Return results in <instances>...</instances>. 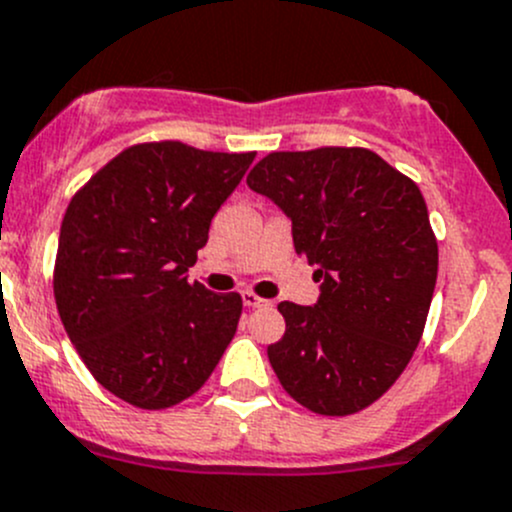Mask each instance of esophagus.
<instances>
[{
	"instance_id": "34e87169",
	"label": "esophagus",
	"mask_w": 512,
	"mask_h": 512,
	"mask_svg": "<svg viewBox=\"0 0 512 512\" xmlns=\"http://www.w3.org/2000/svg\"><path fill=\"white\" fill-rule=\"evenodd\" d=\"M242 302H245V307H270V299L260 297V294L250 292V289L242 292Z\"/></svg>"
}]
</instances>
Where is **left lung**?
<instances>
[{"label":"left lung","mask_w":512,"mask_h":512,"mask_svg":"<svg viewBox=\"0 0 512 512\" xmlns=\"http://www.w3.org/2000/svg\"><path fill=\"white\" fill-rule=\"evenodd\" d=\"M247 185L292 220L297 255L322 282L314 307L280 302L285 337L267 347L304 409L349 416L386 394L414 356L438 275L426 200L369 148L270 153Z\"/></svg>","instance_id":"8db88e82"}]
</instances>
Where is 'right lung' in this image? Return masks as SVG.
<instances>
[{"label": "right lung", "mask_w": 512, "mask_h": 512, "mask_svg": "<svg viewBox=\"0 0 512 512\" xmlns=\"http://www.w3.org/2000/svg\"><path fill=\"white\" fill-rule=\"evenodd\" d=\"M252 160V151L136 143L66 208L56 309L86 369L136 409H170L193 396L235 337L240 294H215L185 272Z\"/></svg>", "instance_id": "right-lung-1"}]
</instances>
